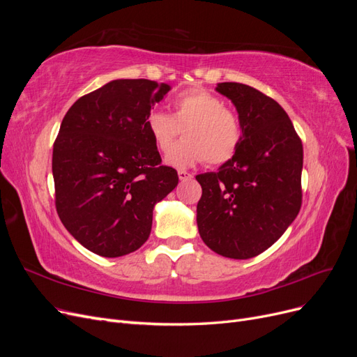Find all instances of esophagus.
I'll return each mask as SVG.
<instances>
[{"mask_svg": "<svg viewBox=\"0 0 357 357\" xmlns=\"http://www.w3.org/2000/svg\"><path fill=\"white\" fill-rule=\"evenodd\" d=\"M178 178L181 180V181H185V180H190L193 176L190 174V172H188V171H185V169H178Z\"/></svg>", "mask_w": 357, "mask_h": 357, "instance_id": "esophagus-1", "label": "esophagus"}]
</instances>
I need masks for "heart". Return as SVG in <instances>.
I'll use <instances>...</instances> for the list:
<instances>
[{"label": "heart", "instance_id": "heart-1", "mask_svg": "<svg viewBox=\"0 0 357 357\" xmlns=\"http://www.w3.org/2000/svg\"><path fill=\"white\" fill-rule=\"evenodd\" d=\"M172 114L152 110L146 128L160 153H167L175 138L183 131L185 139L167 156V164L188 168L207 160L222 165L234 158L243 138L240 119L226 109L218 96L189 89L174 96Z\"/></svg>", "mask_w": 357, "mask_h": 357}]
</instances>
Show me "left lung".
<instances>
[{
	"instance_id": "8db88e82",
	"label": "left lung",
	"mask_w": 357,
	"mask_h": 357,
	"mask_svg": "<svg viewBox=\"0 0 357 357\" xmlns=\"http://www.w3.org/2000/svg\"><path fill=\"white\" fill-rule=\"evenodd\" d=\"M215 91L235 105L243 138L231 160L197 176L198 231L218 255L250 259L271 247L299 213L304 150L277 101L243 83H218Z\"/></svg>"
}]
</instances>
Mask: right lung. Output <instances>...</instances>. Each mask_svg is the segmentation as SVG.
I'll return each mask as SVG.
<instances>
[{
	"label": "right lung",
	"mask_w": 357,
	"mask_h": 357,
	"mask_svg": "<svg viewBox=\"0 0 357 357\" xmlns=\"http://www.w3.org/2000/svg\"><path fill=\"white\" fill-rule=\"evenodd\" d=\"M171 86L112 80L75 101L53 144L52 172L61 222L83 247L104 257L138 250L152 231L153 208L177 186L160 165L146 128Z\"/></svg>",
	"instance_id": "right-lung-1"
}]
</instances>
